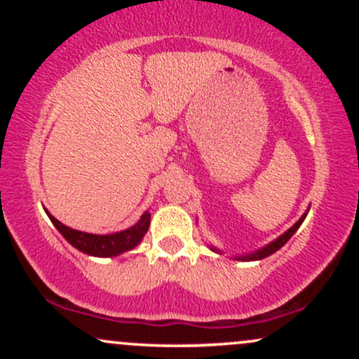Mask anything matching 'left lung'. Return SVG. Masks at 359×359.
Wrapping results in <instances>:
<instances>
[{
    "mask_svg": "<svg viewBox=\"0 0 359 359\" xmlns=\"http://www.w3.org/2000/svg\"><path fill=\"white\" fill-rule=\"evenodd\" d=\"M309 209H311V208H309ZM307 212H309V211L304 212L302 216H300V219H299L297 222H295V224L292 226V228H288L285 233L280 234L277 240L270 241L269 245H265V246H263V248L253 251V253H248V255H236V257H233V258L238 259V262H257V259H263V258L270 257V255H273L275 251H278L280 248H282L283 245H285V243H287L288 240H290L292 236H294V233L297 231V229L300 228V224H302L304 219H306ZM209 248H211L212 251H216V253H222V251H221L219 248H216V246H209Z\"/></svg>",
    "mask_w": 359,
    "mask_h": 359,
    "instance_id": "obj_1",
    "label": "left lung"
}]
</instances>
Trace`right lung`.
<instances>
[{
	"label": "right lung",
	"mask_w": 359,
	"mask_h": 359,
	"mask_svg": "<svg viewBox=\"0 0 359 359\" xmlns=\"http://www.w3.org/2000/svg\"><path fill=\"white\" fill-rule=\"evenodd\" d=\"M47 216L50 217L52 224L59 229V233L65 238L76 250L82 251V253L90 255V257H100V258H109V257H118V255L125 253V251L133 250L135 246H138L142 243L143 236L148 231V226H150V211H145L142 214V217L135 222L131 228L123 229V231L116 233H108V234H93V233H84L79 229H72L69 226L62 224L59 219L52 216L50 212L45 209Z\"/></svg>",
	"instance_id": "obj_1"
}]
</instances>
